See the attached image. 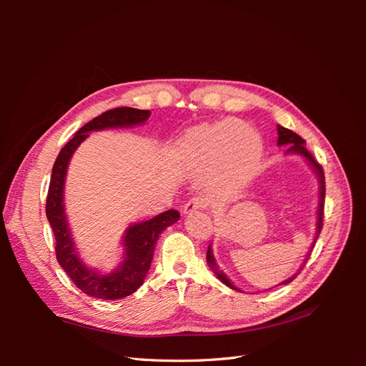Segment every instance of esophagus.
Here are the masks:
<instances>
[{"label": "esophagus", "mask_w": 366, "mask_h": 366, "mask_svg": "<svg viewBox=\"0 0 366 366\" xmlns=\"http://www.w3.org/2000/svg\"><path fill=\"white\" fill-rule=\"evenodd\" d=\"M202 207H203V203L200 200H197V198H192V200H189L183 206V214L191 215V214L197 212V210H200Z\"/></svg>", "instance_id": "1"}]
</instances>
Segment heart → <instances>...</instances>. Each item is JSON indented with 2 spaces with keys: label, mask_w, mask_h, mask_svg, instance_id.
I'll use <instances>...</instances> for the list:
<instances>
[{
  "label": "heart",
  "mask_w": 366,
  "mask_h": 366,
  "mask_svg": "<svg viewBox=\"0 0 366 366\" xmlns=\"http://www.w3.org/2000/svg\"><path fill=\"white\" fill-rule=\"evenodd\" d=\"M264 154L262 139L241 120H223L189 129L175 143L174 157L187 172H210L209 192L230 200L257 175Z\"/></svg>",
  "instance_id": "1"
}]
</instances>
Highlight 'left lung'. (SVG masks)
<instances>
[{
	"instance_id": "1",
	"label": "left lung",
	"mask_w": 366,
	"mask_h": 366,
	"mask_svg": "<svg viewBox=\"0 0 366 366\" xmlns=\"http://www.w3.org/2000/svg\"><path fill=\"white\" fill-rule=\"evenodd\" d=\"M278 147H289V149L285 151L287 156H299V157H302L304 162L310 166V168L313 169V172H315V175H316V179H317V183H319V187H317V209H316V230H315L313 242H312V246H310V250L307 252L305 259H304V262L301 264V267H299V270H297L295 274H292L290 278H287V280H284L282 282L278 284V285H284V284H290V282L296 278V276L299 274V272L302 270V267H304L307 259H308V257H310V252L313 250L315 242H316V239L319 238L320 229H322L324 202H325V177H324L322 166H320V164L315 160V157L312 156V154H310V152L307 151V148H305V140H304L302 137H299V136L296 134V132H293V131H290V129H287V128L278 125ZM206 261H207V265L210 267V270H212V272L215 273V276H217V278H218L221 282H223L224 285H227L229 289H232V290L242 292V290L239 289V287H237L234 282H232V281L227 278V274L219 269V265H218V262H217V259H215V257H214L212 244H209V247H207ZM278 285H274V287H278Z\"/></svg>"
}]
</instances>
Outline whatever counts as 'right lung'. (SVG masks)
Returning a JSON list of instances; mask_svg holds the SVG:
<instances>
[{
    "label": "right lung",
    "instance_id": "add662e5",
    "mask_svg": "<svg viewBox=\"0 0 366 366\" xmlns=\"http://www.w3.org/2000/svg\"><path fill=\"white\" fill-rule=\"evenodd\" d=\"M149 116V109L120 107L94 117L77 131L74 137L61 149L51 169L46 214L54 239H56L58 262L77 289L88 296L105 299V301L127 297L143 284L151 267L160 234L180 219V212L171 209L147 221L131 223L120 239V262L113 270H102L86 264L81 250L76 246L67 210H65V179H67L73 154L84 140L90 137V132L109 128L140 127Z\"/></svg>",
    "mask_w": 366,
    "mask_h": 366
}]
</instances>
